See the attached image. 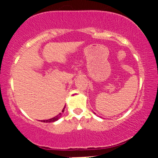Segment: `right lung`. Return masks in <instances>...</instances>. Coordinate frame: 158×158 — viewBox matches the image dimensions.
Wrapping results in <instances>:
<instances>
[{
  "label": "right lung",
  "mask_w": 158,
  "mask_h": 158,
  "mask_svg": "<svg viewBox=\"0 0 158 158\" xmlns=\"http://www.w3.org/2000/svg\"><path fill=\"white\" fill-rule=\"evenodd\" d=\"M64 108H65V106H64ZM64 109L62 110V112H64ZM61 114H62L59 113V115L56 116V117H53V118H51V119H47V120H42V121H41V122H44V123H52V122H55V121L58 120V119L60 118V117L61 116Z\"/></svg>",
  "instance_id": "add662e5"
}]
</instances>
